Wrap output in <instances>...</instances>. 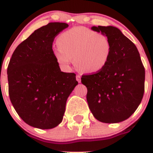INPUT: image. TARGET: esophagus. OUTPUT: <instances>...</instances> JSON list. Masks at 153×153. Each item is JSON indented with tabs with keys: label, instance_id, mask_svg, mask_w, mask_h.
Wrapping results in <instances>:
<instances>
[{
	"label": "esophagus",
	"instance_id": "esophagus-1",
	"mask_svg": "<svg viewBox=\"0 0 153 153\" xmlns=\"http://www.w3.org/2000/svg\"><path fill=\"white\" fill-rule=\"evenodd\" d=\"M76 80L78 82H81V78H80V75H76Z\"/></svg>",
	"mask_w": 153,
	"mask_h": 153
}]
</instances>
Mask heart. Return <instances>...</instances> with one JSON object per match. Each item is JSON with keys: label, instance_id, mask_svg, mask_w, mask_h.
<instances>
[{"label": "heart", "instance_id": "heart-1", "mask_svg": "<svg viewBox=\"0 0 153 153\" xmlns=\"http://www.w3.org/2000/svg\"><path fill=\"white\" fill-rule=\"evenodd\" d=\"M57 44L58 48L54 49L53 53L61 66L69 69L74 59L75 66L88 73L101 71L111 52V43L106 35L82 26L62 33Z\"/></svg>", "mask_w": 153, "mask_h": 153}]
</instances>
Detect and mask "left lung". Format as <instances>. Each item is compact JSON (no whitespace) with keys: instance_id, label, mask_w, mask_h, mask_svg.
I'll return each mask as SVG.
<instances>
[{"instance_id":"8db88e82","label":"left lung","mask_w":153,"mask_h":153,"mask_svg":"<svg viewBox=\"0 0 153 153\" xmlns=\"http://www.w3.org/2000/svg\"><path fill=\"white\" fill-rule=\"evenodd\" d=\"M111 43L109 60L101 71L82 75L89 108L97 120L118 123L136 111L145 91V72L134 44L114 26H93Z\"/></svg>"}]
</instances>
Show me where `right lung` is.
I'll use <instances>...</instances> for the list:
<instances>
[{"mask_svg":"<svg viewBox=\"0 0 153 153\" xmlns=\"http://www.w3.org/2000/svg\"><path fill=\"white\" fill-rule=\"evenodd\" d=\"M68 27L59 22L42 26L16 48L10 59V100L31 127L49 129L60 124L67 99L78 83L75 73L60 71L52 50L54 39Z\"/></svg>","mask_w":153,"mask_h":153,"instance_id":"1","label":"right lung"}]
</instances>
